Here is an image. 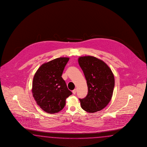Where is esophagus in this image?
I'll list each match as a JSON object with an SVG mask.
<instances>
[{"label":"esophagus","instance_id":"34e87169","mask_svg":"<svg viewBox=\"0 0 147 147\" xmlns=\"http://www.w3.org/2000/svg\"><path fill=\"white\" fill-rule=\"evenodd\" d=\"M72 92H73V94H76V89H74V90L72 91Z\"/></svg>","mask_w":147,"mask_h":147}]
</instances>
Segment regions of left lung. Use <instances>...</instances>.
Masks as SVG:
<instances>
[{
    "label": "left lung",
    "mask_w": 147,
    "mask_h": 147,
    "mask_svg": "<svg viewBox=\"0 0 147 147\" xmlns=\"http://www.w3.org/2000/svg\"><path fill=\"white\" fill-rule=\"evenodd\" d=\"M88 86L85 98H79L81 108L87 112L103 109L111 100L115 85L114 75L106 63L98 58L86 56L79 58Z\"/></svg>",
    "instance_id": "1"
}]
</instances>
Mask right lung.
I'll list each match as a JSON object with an SVG mask.
<instances>
[{
    "instance_id": "right-lung-1",
    "label": "right lung",
    "mask_w": 147,
    "mask_h": 147,
    "mask_svg": "<svg viewBox=\"0 0 147 147\" xmlns=\"http://www.w3.org/2000/svg\"><path fill=\"white\" fill-rule=\"evenodd\" d=\"M69 59L57 58L45 63L34 76L33 96L37 104L47 113L53 114L61 111L65 106L66 98L72 94L61 77Z\"/></svg>"
}]
</instances>
